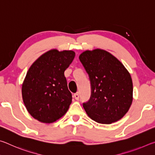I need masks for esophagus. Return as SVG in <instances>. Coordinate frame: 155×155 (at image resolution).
<instances>
[{"instance_id": "34e87169", "label": "esophagus", "mask_w": 155, "mask_h": 155, "mask_svg": "<svg viewBox=\"0 0 155 155\" xmlns=\"http://www.w3.org/2000/svg\"><path fill=\"white\" fill-rule=\"evenodd\" d=\"M74 98L76 100H78V99H79V94H78V92L74 94Z\"/></svg>"}]
</instances>
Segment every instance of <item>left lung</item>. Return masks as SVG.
I'll return each instance as SVG.
<instances>
[{
	"instance_id": "1",
	"label": "left lung",
	"mask_w": 155,
	"mask_h": 155,
	"mask_svg": "<svg viewBox=\"0 0 155 155\" xmlns=\"http://www.w3.org/2000/svg\"><path fill=\"white\" fill-rule=\"evenodd\" d=\"M79 59L90 77L91 94L84 103L88 116L101 124L118 121L133 102V81L130 73L110 52L100 48L85 51Z\"/></svg>"
}]
</instances>
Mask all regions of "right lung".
Instances as JSON below:
<instances>
[{
	"mask_svg": "<svg viewBox=\"0 0 155 155\" xmlns=\"http://www.w3.org/2000/svg\"><path fill=\"white\" fill-rule=\"evenodd\" d=\"M75 57L72 51L52 49L31 65L22 85L28 112L43 123H52L64 115L72 103L64 72Z\"/></svg>",
	"mask_w": 155,
	"mask_h": 155,
	"instance_id": "right-lung-1",
	"label": "right lung"
}]
</instances>
